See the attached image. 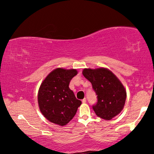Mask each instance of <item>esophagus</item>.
Listing matches in <instances>:
<instances>
[{
	"instance_id": "1",
	"label": "esophagus",
	"mask_w": 154,
	"mask_h": 154,
	"mask_svg": "<svg viewBox=\"0 0 154 154\" xmlns=\"http://www.w3.org/2000/svg\"><path fill=\"white\" fill-rule=\"evenodd\" d=\"M86 101H87V100H86V98H84L83 100H82V102H83V103H86Z\"/></svg>"
}]
</instances>
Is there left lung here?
<instances>
[{"label": "left lung", "mask_w": 154, "mask_h": 154, "mask_svg": "<svg viewBox=\"0 0 154 154\" xmlns=\"http://www.w3.org/2000/svg\"><path fill=\"white\" fill-rule=\"evenodd\" d=\"M83 75L92 83L97 95V102L92 106L96 115L104 120H111L119 114L127 95L119 79L106 68L84 69Z\"/></svg>", "instance_id": "obj_1"}]
</instances>
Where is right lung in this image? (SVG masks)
<instances>
[{
  "mask_svg": "<svg viewBox=\"0 0 154 154\" xmlns=\"http://www.w3.org/2000/svg\"><path fill=\"white\" fill-rule=\"evenodd\" d=\"M77 74L75 69L57 68L41 83L38 94L39 109L48 121L66 125L76 113L81 101L77 100L69 85Z\"/></svg>",
  "mask_w": 154,
  "mask_h": 154,
  "instance_id": "obj_1",
  "label": "right lung"
}]
</instances>
